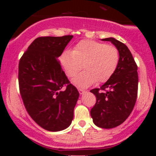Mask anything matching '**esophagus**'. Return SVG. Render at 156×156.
Instances as JSON below:
<instances>
[{
  "mask_svg": "<svg viewBox=\"0 0 156 156\" xmlns=\"http://www.w3.org/2000/svg\"><path fill=\"white\" fill-rule=\"evenodd\" d=\"M78 91H79V94H81V95H82V94H84V93H86V90H82V89H78Z\"/></svg>",
  "mask_w": 156,
  "mask_h": 156,
  "instance_id": "34e87169",
  "label": "esophagus"
}]
</instances>
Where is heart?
<instances>
[{"label":"heart","mask_w":156,"mask_h":156,"mask_svg":"<svg viewBox=\"0 0 156 156\" xmlns=\"http://www.w3.org/2000/svg\"><path fill=\"white\" fill-rule=\"evenodd\" d=\"M119 50L112 45L90 40H83L73 50H66L60 56V63L69 78L75 76L81 69L85 70L73 78L72 82L81 87L106 82L117 68Z\"/></svg>","instance_id":"heart-1"}]
</instances>
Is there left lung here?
Segmentation results:
<instances>
[{
  "instance_id": "1",
  "label": "left lung",
  "mask_w": 156,
  "mask_h": 156,
  "mask_svg": "<svg viewBox=\"0 0 156 156\" xmlns=\"http://www.w3.org/2000/svg\"><path fill=\"white\" fill-rule=\"evenodd\" d=\"M110 41L119 53L117 68L100 88L91 90L97 97L90 110L93 122L102 128H113L123 123L134 107L137 97V66L125 44L114 37L102 39Z\"/></svg>"
}]
</instances>
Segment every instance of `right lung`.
Wrapping results in <instances>:
<instances>
[{
    "label": "right lung",
    "mask_w": 156,
    "mask_h": 156,
    "mask_svg": "<svg viewBox=\"0 0 156 156\" xmlns=\"http://www.w3.org/2000/svg\"><path fill=\"white\" fill-rule=\"evenodd\" d=\"M72 37H37L19 63V85L25 107L31 119L49 131L62 130L71 125L79 97L57 60Z\"/></svg>",
    "instance_id": "1"
}]
</instances>
